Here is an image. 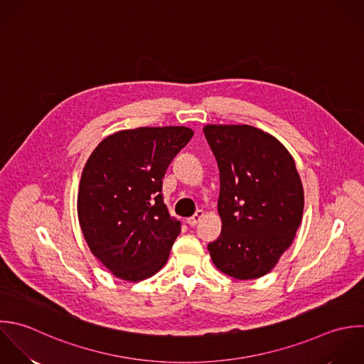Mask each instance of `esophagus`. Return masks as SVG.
<instances>
[{
	"instance_id": "1",
	"label": "esophagus",
	"mask_w": 364,
	"mask_h": 364,
	"mask_svg": "<svg viewBox=\"0 0 364 364\" xmlns=\"http://www.w3.org/2000/svg\"><path fill=\"white\" fill-rule=\"evenodd\" d=\"M203 217H204V211H203V210H198L193 217L187 218L186 223H187L190 227H194V225H197V224L203 220Z\"/></svg>"
}]
</instances>
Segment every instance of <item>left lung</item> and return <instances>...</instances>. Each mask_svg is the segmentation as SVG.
Listing matches in <instances>:
<instances>
[{"label": "left lung", "mask_w": 364, "mask_h": 364, "mask_svg": "<svg viewBox=\"0 0 364 364\" xmlns=\"http://www.w3.org/2000/svg\"><path fill=\"white\" fill-rule=\"evenodd\" d=\"M220 168V237L208 244L214 265L248 281L274 269L302 221L304 187L291 153L248 124H207Z\"/></svg>", "instance_id": "1"}]
</instances>
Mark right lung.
<instances>
[{
	"label": "right lung",
	"instance_id": "1",
	"mask_svg": "<svg viewBox=\"0 0 364 364\" xmlns=\"http://www.w3.org/2000/svg\"><path fill=\"white\" fill-rule=\"evenodd\" d=\"M193 134L184 126L122 130L89 156L77 218L92 254L114 277L139 282L166 265L181 224L164 204L163 177Z\"/></svg>",
	"mask_w": 364,
	"mask_h": 364
}]
</instances>
